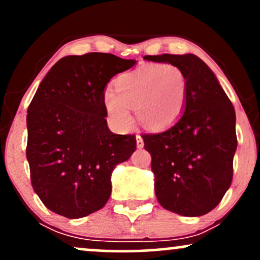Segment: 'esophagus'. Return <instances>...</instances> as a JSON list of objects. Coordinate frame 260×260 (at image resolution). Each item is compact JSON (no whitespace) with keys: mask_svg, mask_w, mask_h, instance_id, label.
Wrapping results in <instances>:
<instances>
[{"mask_svg":"<svg viewBox=\"0 0 260 260\" xmlns=\"http://www.w3.org/2000/svg\"><path fill=\"white\" fill-rule=\"evenodd\" d=\"M137 139V148L138 149H142L143 147H144V142H143V138L140 136H137L136 137Z\"/></svg>","mask_w":260,"mask_h":260,"instance_id":"esophagus-1","label":"esophagus"}]
</instances>
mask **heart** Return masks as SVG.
<instances>
[{
    "instance_id": "obj_1",
    "label": "heart",
    "mask_w": 260,
    "mask_h": 260,
    "mask_svg": "<svg viewBox=\"0 0 260 260\" xmlns=\"http://www.w3.org/2000/svg\"><path fill=\"white\" fill-rule=\"evenodd\" d=\"M188 83L174 64H144L115 79V91L105 89L103 103L107 117L121 129L133 123L131 109L149 129H165L176 123L186 107Z\"/></svg>"
}]
</instances>
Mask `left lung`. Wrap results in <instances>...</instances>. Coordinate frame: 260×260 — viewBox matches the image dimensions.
<instances>
[{"instance_id": "1", "label": "left lung", "mask_w": 260, "mask_h": 260, "mask_svg": "<svg viewBox=\"0 0 260 260\" xmlns=\"http://www.w3.org/2000/svg\"><path fill=\"white\" fill-rule=\"evenodd\" d=\"M144 59L181 68L188 83L180 120L164 132L142 136L151 155L155 194L161 207L178 215H205L231 186L237 149L235 109L198 56L164 53Z\"/></svg>"}]
</instances>
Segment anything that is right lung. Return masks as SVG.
I'll use <instances>...</instances> for the list:
<instances>
[{"label":"right lung","mask_w":260,"mask_h":260,"mask_svg":"<svg viewBox=\"0 0 260 260\" xmlns=\"http://www.w3.org/2000/svg\"><path fill=\"white\" fill-rule=\"evenodd\" d=\"M136 63L111 53L66 56L41 80L26 115V159L34 192L53 213L79 219L109 201L113 169L137 140L109 129L103 94Z\"/></svg>","instance_id":"obj_1"}]
</instances>
